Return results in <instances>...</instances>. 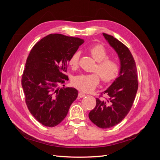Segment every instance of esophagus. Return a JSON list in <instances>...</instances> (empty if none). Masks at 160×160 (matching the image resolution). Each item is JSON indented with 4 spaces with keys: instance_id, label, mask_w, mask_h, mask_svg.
<instances>
[{
    "instance_id": "obj_1",
    "label": "esophagus",
    "mask_w": 160,
    "mask_h": 160,
    "mask_svg": "<svg viewBox=\"0 0 160 160\" xmlns=\"http://www.w3.org/2000/svg\"><path fill=\"white\" fill-rule=\"evenodd\" d=\"M85 94L83 93H82V92H79V94H78V97L79 98H83V97H85Z\"/></svg>"
}]
</instances>
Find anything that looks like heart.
Wrapping results in <instances>:
<instances>
[{"label": "heart", "mask_w": 160, "mask_h": 160, "mask_svg": "<svg viewBox=\"0 0 160 160\" xmlns=\"http://www.w3.org/2000/svg\"><path fill=\"white\" fill-rule=\"evenodd\" d=\"M91 55L98 61L94 72L91 74H81L75 76L72 79V84L76 88L83 92H91L98 85L101 77L103 83H110L118 77L119 66L118 61L113 58L106 57L108 52L101 45H95L89 49ZM80 52H75L69 60V65L76 69L79 65Z\"/></svg>", "instance_id": "1"}]
</instances>
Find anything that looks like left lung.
I'll use <instances>...</instances> for the list:
<instances>
[{
    "label": "left lung",
    "instance_id": "left-lung-1",
    "mask_svg": "<svg viewBox=\"0 0 160 160\" xmlns=\"http://www.w3.org/2000/svg\"><path fill=\"white\" fill-rule=\"evenodd\" d=\"M103 35L118 55L120 71L118 78L102 93L107 98L96 99L89 118L98 127L106 129L118 124L128 114L137 93L138 81L135 62L128 48L113 36Z\"/></svg>",
    "mask_w": 160,
    "mask_h": 160
}]
</instances>
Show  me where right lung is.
<instances>
[{"label": "right lung", "mask_w": 160, "mask_h": 160, "mask_svg": "<svg viewBox=\"0 0 160 160\" xmlns=\"http://www.w3.org/2000/svg\"><path fill=\"white\" fill-rule=\"evenodd\" d=\"M84 42L81 38L51 34L31 49L22 76L21 84L30 113L47 127H55L65 119L78 91L59 88L72 54ZM65 86V85H63Z\"/></svg>", "instance_id": "1"}]
</instances>
